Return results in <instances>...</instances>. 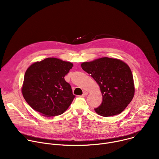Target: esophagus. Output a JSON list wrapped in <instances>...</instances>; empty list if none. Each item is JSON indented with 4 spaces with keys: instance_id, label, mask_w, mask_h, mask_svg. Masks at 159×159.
I'll list each match as a JSON object with an SVG mask.
<instances>
[{
    "instance_id": "34e87169",
    "label": "esophagus",
    "mask_w": 159,
    "mask_h": 159,
    "mask_svg": "<svg viewBox=\"0 0 159 159\" xmlns=\"http://www.w3.org/2000/svg\"><path fill=\"white\" fill-rule=\"evenodd\" d=\"M87 95H88V92H87V91H84L82 96L85 97V96H86Z\"/></svg>"
}]
</instances>
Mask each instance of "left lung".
Segmentation results:
<instances>
[{"label":"left lung","mask_w":159,"mask_h":159,"mask_svg":"<svg viewBox=\"0 0 159 159\" xmlns=\"http://www.w3.org/2000/svg\"><path fill=\"white\" fill-rule=\"evenodd\" d=\"M82 69L99 85L102 95L101 105L94 109L104 117L119 115L134 94L133 77L129 66L118 58L102 57L81 63Z\"/></svg>","instance_id":"1"}]
</instances>
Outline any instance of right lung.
I'll return each instance as SVG.
<instances>
[{
    "label": "right lung",
    "mask_w": 159,
    "mask_h": 159,
    "mask_svg": "<svg viewBox=\"0 0 159 159\" xmlns=\"http://www.w3.org/2000/svg\"><path fill=\"white\" fill-rule=\"evenodd\" d=\"M73 66L70 61L47 58L31 64L26 71L21 87L28 104L42 116L60 115L75 98L65 76Z\"/></svg>",
    "instance_id": "obj_1"
}]
</instances>
